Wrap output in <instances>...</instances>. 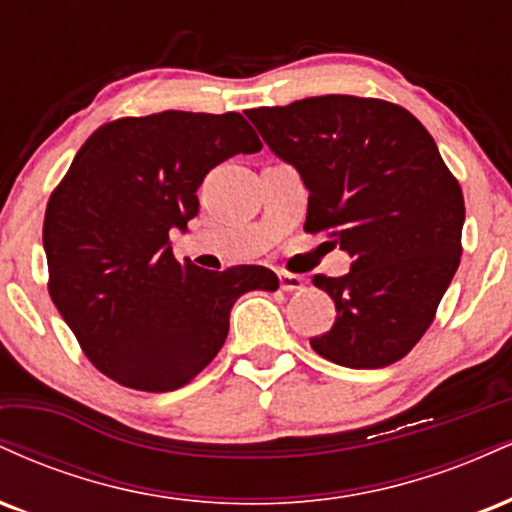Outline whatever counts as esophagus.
<instances>
[{
	"instance_id": "34e87169",
	"label": "esophagus",
	"mask_w": 512,
	"mask_h": 512,
	"mask_svg": "<svg viewBox=\"0 0 512 512\" xmlns=\"http://www.w3.org/2000/svg\"><path fill=\"white\" fill-rule=\"evenodd\" d=\"M279 284L284 291H301L305 286V279L301 274H291V272H279Z\"/></svg>"
}]
</instances>
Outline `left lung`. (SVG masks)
Listing matches in <instances>:
<instances>
[{
    "label": "left lung",
    "instance_id": "8db88e82",
    "mask_svg": "<svg viewBox=\"0 0 512 512\" xmlns=\"http://www.w3.org/2000/svg\"><path fill=\"white\" fill-rule=\"evenodd\" d=\"M245 115L310 192L305 231L351 257L349 274L313 279L337 320L310 346L344 368L407 356L462 255L464 197L431 134L395 103L339 93Z\"/></svg>",
    "mask_w": 512,
    "mask_h": 512
}]
</instances>
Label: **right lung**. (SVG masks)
<instances>
[{
    "label": "right lung",
    "instance_id": "1",
    "mask_svg": "<svg viewBox=\"0 0 512 512\" xmlns=\"http://www.w3.org/2000/svg\"><path fill=\"white\" fill-rule=\"evenodd\" d=\"M262 149L240 113L163 110L98 127L52 192L43 248L50 298L103 375L170 392L204 370L228 337L233 303L276 291L272 269L226 272L173 257L214 166Z\"/></svg>",
    "mask_w": 512,
    "mask_h": 512
}]
</instances>
